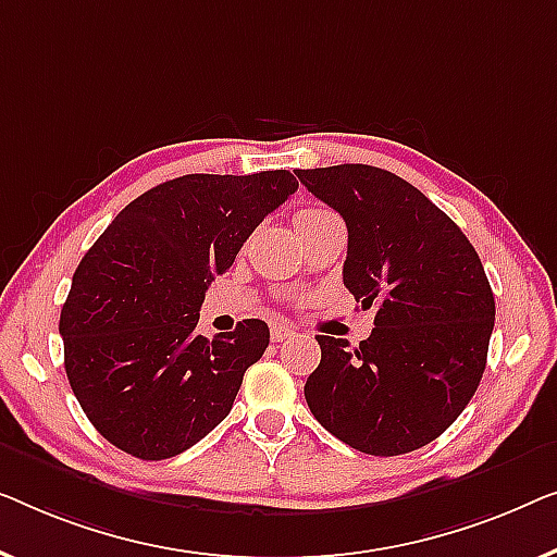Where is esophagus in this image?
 Here are the masks:
<instances>
[{"label":"esophagus","mask_w":557,"mask_h":557,"mask_svg":"<svg viewBox=\"0 0 557 557\" xmlns=\"http://www.w3.org/2000/svg\"><path fill=\"white\" fill-rule=\"evenodd\" d=\"M293 335H295V327L282 325V323H275V325H272V341H275V343L285 341V338H293Z\"/></svg>","instance_id":"1"}]
</instances>
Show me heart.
Listing matches in <instances>:
<instances>
[{
  "instance_id": "1",
  "label": "heart",
  "mask_w": 557,
  "mask_h": 557,
  "mask_svg": "<svg viewBox=\"0 0 557 557\" xmlns=\"http://www.w3.org/2000/svg\"><path fill=\"white\" fill-rule=\"evenodd\" d=\"M327 214H331V211H327V209H318V207L300 209V211H297V216H295V226L308 224V222H315V219H320V216H327Z\"/></svg>"
}]
</instances>
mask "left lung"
I'll list each match as a JSON object with an SVG mask.
<instances>
[{"mask_svg": "<svg viewBox=\"0 0 557 557\" xmlns=\"http://www.w3.org/2000/svg\"><path fill=\"white\" fill-rule=\"evenodd\" d=\"M300 184L348 226L343 285L375 308L371 338L315 335L305 383L312 417L375 457L421 449L449 429L480 386L495 297L465 232L417 186L366 163L297 169Z\"/></svg>", "mask_w": 557, "mask_h": 557, "instance_id": "obj_1", "label": "left lung"}]
</instances>
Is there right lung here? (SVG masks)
Instances as JSON below:
<instances>
[{
	"label": "right lung",
	"mask_w": 557,
	"mask_h": 557,
	"mask_svg": "<svg viewBox=\"0 0 557 557\" xmlns=\"http://www.w3.org/2000/svg\"><path fill=\"white\" fill-rule=\"evenodd\" d=\"M297 182L189 174L133 199L77 264L60 312L65 373L90 424L131 457H176L222 424L270 346L264 320L197 335L216 275Z\"/></svg>",
	"instance_id": "obj_1"
}]
</instances>
